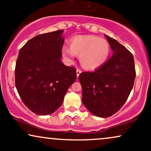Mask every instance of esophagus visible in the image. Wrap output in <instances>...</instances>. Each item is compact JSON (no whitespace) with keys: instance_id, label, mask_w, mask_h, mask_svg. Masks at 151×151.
I'll use <instances>...</instances> for the list:
<instances>
[{"instance_id":"esophagus-1","label":"esophagus","mask_w":151,"mask_h":151,"mask_svg":"<svg viewBox=\"0 0 151 151\" xmlns=\"http://www.w3.org/2000/svg\"><path fill=\"white\" fill-rule=\"evenodd\" d=\"M81 70H80V69L77 68V77H79V75L81 74Z\"/></svg>"}]
</instances>
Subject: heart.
<instances>
[{
  "label": "heart",
  "instance_id": "1",
  "mask_svg": "<svg viewBox=\"0 0 151 151\" xmlns=\"http://www.w3.org/2000/svg\"><path fill=\"white\" fill-rule=\"evenodd\" d=\"M110 47L108 41L93 36H77L71 41L70 48L64 46L62 54L68 60L79 55L81 65L88 70L99 68L108 59Z\"/></svg>",
  "mask_w": 151,
  "mask_h": 151
}]
</instances>
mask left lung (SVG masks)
<instances>
[{
    "mask_svg": "<svg viewBox=\"0 0 151 151\" xmlns=\"http://www.w3.org/2000/svg\"><path fill=\"white\" fill-rule=\"evenodd\" d=\"M105 36L113 55L93 72H81L79 76L83 105L100 117L112 116L123 106L136 77L132 52L115 39Z\"/></svg>",
    "mask_w": 151,
    "mask_h": 151,
    "instance_id": "obj_1",
    "label": "left lung"
}]
</instances>
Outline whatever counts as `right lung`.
<instances>
[{"label": "right lung", "instance_id": "right-lung-1", "mask_svg": "<svg viewBox=\"0 0 151 151\" xmlns=\"http://www.w3.org/2000/svg\"><path fill=\"white\" fill-rule=\"evenodd\" d=\"M63 32L58 30L36 36L19 51L15 86L24 104L37 115H50L57 110L77 79L76 68L61 62Z\"/></svg>", "mask_w": 151, "mask_h": 151}]
</instances>
